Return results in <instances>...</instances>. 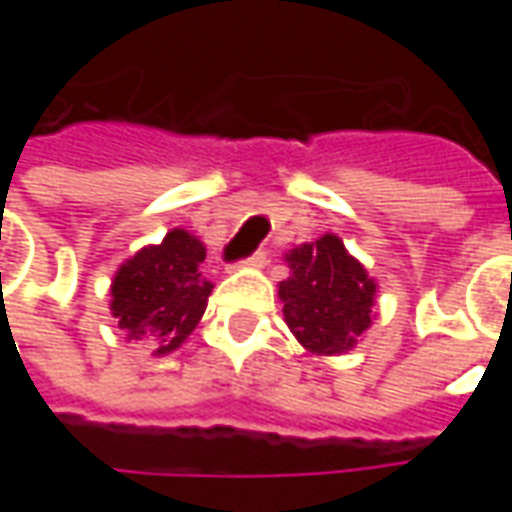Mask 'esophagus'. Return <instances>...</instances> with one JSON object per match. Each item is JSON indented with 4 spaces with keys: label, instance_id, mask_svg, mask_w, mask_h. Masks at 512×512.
Segmentation results:
<instances>
[{
    "label": "esophagus",
    "instance_id": "1",
    "mask_svg": "<svg viewBox=\"0 0 512 512\" xmlns=\"http://www.w3.org/2000/svg\"><path fill=\"white\" fill-rule=\"evenodd\" d=\"M266 263H268L266 252H255V255H252V257H246L241 266H244V268H263V266H266Z\"/></svg>",
    "mask_w": 512,
    "mask_h": 512
}]
</instances>
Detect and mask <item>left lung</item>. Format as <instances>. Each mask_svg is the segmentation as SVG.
Instances as JSON below:
<instances>
[{"instance_id":"8db88e82","label":"left lung","mask_w":512,"mask_h":512,"mask_svg":"<svg viewBox=\"0 0 512 512\" xmlns=\"http://www.w3.org/2000/svg\"><path fill=\"white\" fill-rule=\"evenodd\" d=\"M285 263L279 301L293 337L315 356L351 351L376 318V279L334 233L290 249Z\"/></svg>"}]
</instances>
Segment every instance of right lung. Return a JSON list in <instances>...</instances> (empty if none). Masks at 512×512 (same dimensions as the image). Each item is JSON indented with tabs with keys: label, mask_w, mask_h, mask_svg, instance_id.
<instances>
[{
	"label": "right lung",
	"mask_w": 512,
	"mask_h": 512,
	"mask_svg": "<svg viewBox=\"0 0 512 512\" xmlns=\"http://www.w3.org/2000/svg\"><path fill=\"white\" fill-rule=\"evenodd\" d=\"M205 244L183 227L142 246L115 271L109 310L126 340H147L153 356L178 351L197 329L213 282L202 277Z\"/></svg>",
	"instance_id": "right-lung-1"
}]
</instances>
